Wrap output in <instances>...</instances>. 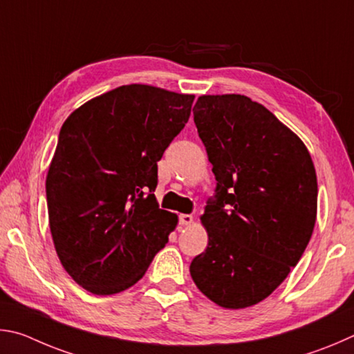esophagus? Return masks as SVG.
I'll return each instance as SVG.
<instances>
[{
	"label": "esophagus",
	"mask_w": 354,
	"mask_h": 354,
	"mask_svg": "<svg viewBox=\"0 0 354 354\" xmlns=\"http://www.w3.org/2000/svg\"><path fill=\"white\" fill-rule=\"evenodd\" d=\"M178 221H180V224H182V225L187 227V225H191V224H193V222H194V218H193V216H191V214H180V216H178Z\"/></svg>",
	"instance_id": "1"
}]
</instances>
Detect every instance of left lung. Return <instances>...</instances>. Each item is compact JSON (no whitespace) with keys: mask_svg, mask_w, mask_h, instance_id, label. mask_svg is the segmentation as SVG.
Segmentation results:
<instances>
[{"mask_svg":"<svg viewBox=\"0 0 354 354\" xmlns=\"http://www.w3.org/2000/svg\"><path fill=\"white\" fill-rule=\"evenodd\" d=\"M193 113L218 185L201 216L208 245L189 274L218 306L249 308L286 280L311 239L315 167L305 142L244 95L199 96Z\"/></svg>","mask_w":354,"mask_h":354,"instance_id":"1","label":"left lung"}]
</instances>
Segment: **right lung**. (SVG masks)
Wrapping results in <instances>:
<instances>
[{
  "mask_svg": "<svg viewBox=\"0 0 354 354\" xmlns=\"http://www.w3.org/2000/svg\"><path fill=\"white\" fill-rule=\"evenodd\" d=\"M194 95L118 86L66 118L46 176L51 236L85 290L113 295L141 280L176 230L158 208L157 161L188 122Z\"/></svg>",
  "mask_w": 354,
  "mask_h": 354,
  "instance_id": "1",
  "label": "right lung"
}]
</instances>
